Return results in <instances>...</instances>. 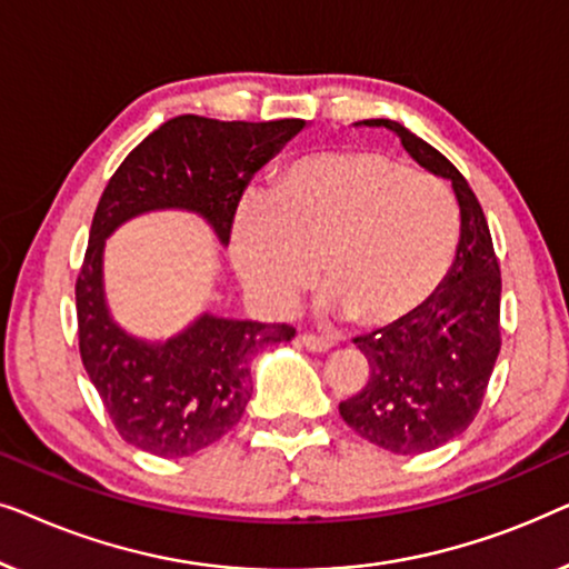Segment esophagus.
Masks as SVG:
<instances>
[{
    "mask_svg": "<svg viewBox=\"0 0 569 569\" xmlns=\"http://www.w3.org/2000/svg\"><path fill=\"white\" fill-rule=\"evenodd\" d=\"M298 341L306 349H310V352H326V349H331V341L329 339L316 337V333H308V331L298 333Z\"/></svg>",
    "mask_w": 569,
    "mask_h": 569,
    "instance_id": "34e87169",
    "label": "esophagus"
}]
</instances>
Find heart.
I'll return each mask as SVG.
<instances>
[{
	"label": "heart",
	"mask_w": 569,
	"mask_h": 569,
	"mask_svg": "<svg viewBox=\"0 0 569 569\" xmlns=\"http://www.w3.org/2000/svg\"><path fill=\"white\" fill-rule=\"evenodd\" d=\"M232 261L261 308L284 313L321 261V308L386 329L438 292L458 246L446 186L376 150L292 162L269 199L248 197L232 222Z\"/></svg>",
	"instance_id": "b5f03b06"
}]
</instances>
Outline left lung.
<instances>
[{"label": "left lung", "mask_w": 569, "mask_h": 569, "mask_svg": "<svg viewBox=\"0 0 569 569\" xmlns=\"http://www.w3.org/2000/svg\"><path fill=\"white\" fill-rule=\"evenodd\" d=\"M383 127L432 176L453 186L461 238L438 292L409 316L355 345L370 365L368 380L339 403L360 438L399 456L446 446L473 422L500 355V263L479 199L446 154L391 119L357 121Z\"/></svg>", "instance_id": "left-lung-1"}]
</instances>
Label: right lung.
Listing matches in <instances>:
<instances>
[{"label":"right lung","instance_id":"1","mask_svg":"<svg viewBox=\"0 0 569 569\" xmlns=\"http://www.w3.org/2000/svg\"><path fill=\"white\" fill-rule=\"evenodd\" d=\"M302 129V119L251 123L176 116L139 142L108 181L77 274V326L84 370L129 446L160 458L212 446L251 401L253 357L290 341L295 329L201 313L166 341L139 339L108 310L106 238L139 214L183 209L199 214L220 246H228L253 173Z\"/></svg>","mask_w":569,"mask_h":569}]
</instances>
